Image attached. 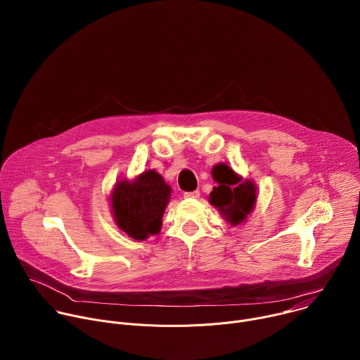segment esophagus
I'll return each instance as SVG.
<instances>
[{
	"instance_id": "esophagus-1",
	"label": "esophagus",
	"mask_w": 360,
	"mask_h": 360,
	"mask_svg": "<svg viewBox=\"0 0 360 360\" xmlns=\"http://www.w3.org/2000/svg\"><path fill=\"white\" fill-rule=\"evenodd\" d=\"M199 195H200L199 191H192V192H185L184 193V196L188 198V199H196V198H199Z\"/></svg>"
}]
</instances>
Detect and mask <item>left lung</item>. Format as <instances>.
Masks as SVG:
<instances>
[{"label":"left lung","instance_id":"left-lung-1","mask_svg":"<svg viewBox=\"0 0 360 360\" xmlns=\"http://www.w3.org/2000/svg\"><path fill=\"white\" fill-rule=\"evenodd\" d=\"M214 179L219 184L210 193V202L232 225L242 224L253 211L256 203V185L250 179L236 175L228 165H224Z\"/></svg>","mask_w":360,"mask_h":360}]
</instances>
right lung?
I'll list each match as a JSON object with an SVG mask.
<instances>
[{
	"mask_svg": "<svg viewBox=\"0 0 360 360\" xmlns=\"http://www.w3.org/2000/svg\"><path fill=\"white\" fill-rule=\"evenodd\" d=\"M169 198L171 186L153 169L142 172L134 181L121 179L111 193L115 224L136 240L157 235Z\"/></svg>",
	"mask_w": 360,
	"mask_h": 360,
	"instance_id": "right-lung-1",
	"label": "right lung"
}]
</instances>
